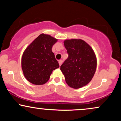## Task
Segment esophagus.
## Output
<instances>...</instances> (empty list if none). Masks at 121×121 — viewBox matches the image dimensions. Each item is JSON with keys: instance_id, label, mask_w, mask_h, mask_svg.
Here are the masks:
<instances>
[{"instance_id": "esophagus-1", "label": "esophagus", "mask_w": 121, "mask_h": 121, "mask_svg": "<svg viewBox=\"0 0 121 121\" xmlns=\"http://www.w3.org/2000/svg\"><path fill=\"white\" fill-rule=\"evenodd\" d=\"M59 64L60 66L62 64V60H59Z\"/></svg>"}]
</instances>
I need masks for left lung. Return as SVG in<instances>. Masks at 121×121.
<instances>
[{
    "mask_svg": "<svg viewBox=\"0 0 121 121\" xmlns=\"http://www.w3.org/2000/svg\"><path fill=\"white\" fill-rule=\"evenodd\" d=\"M64 46L68 58L60 66L66 82L74 89L86 85L97 69V57L91 47L81 39H65Z\"/></svg>",
    "mask_w": 121,
    "mask_h": 121,
    "instance_id": "8db88e82",
    "label": "left lung"
}]
</instances>
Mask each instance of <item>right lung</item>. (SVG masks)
<instances>
[{
	"mask_svg": "<svg viewBox=\"0 0 121 121\" xmlns=\"http://www.w3.org/2000/svg\"><path fill=\"white\" fill-rule=\"evenodd\" d=\"M57 39L49 35H39L26 48L22 57V69L26 79L35 85H43L49 80L53 70L59 68L52 51Z\"/></svg>",
	"mask_w": 121,
	"mask_h": 121,
	"instance_id": "1",
	"label": "right lung"
}]
</instances>
